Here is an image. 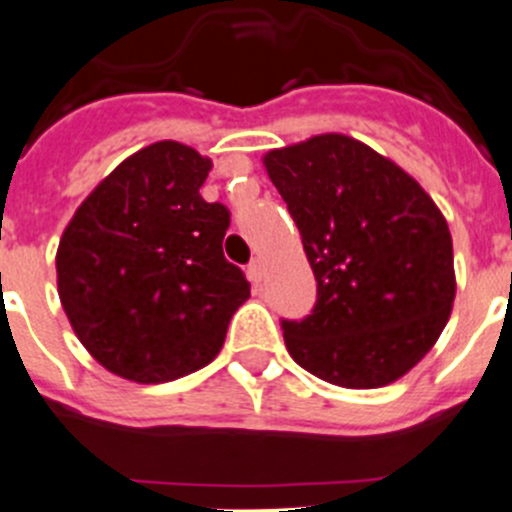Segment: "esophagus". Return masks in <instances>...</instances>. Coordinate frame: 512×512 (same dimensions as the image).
Returning a JSON list of instances; mask_svg holds the SVG:
<instances>
[{"label": "esophagus", "mask_w": 512, "mask_h": 512, "mask_svg": "<svg viewBox=\"0 0 512 512\" xmlns=\"http://www.w3.org/2000/svg\"><path fill=\"white\" fill-rule=\"evenodd\" d=\"M262 275H265V267H262L260 260H252L250 267H247V277H250L252 285H260Z\"/></svg>", "instance_id": "obj_1"}]
</instances>
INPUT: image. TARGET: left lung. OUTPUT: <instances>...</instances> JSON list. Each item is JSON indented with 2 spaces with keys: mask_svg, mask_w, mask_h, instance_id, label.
I'll return each mask as SVG.
<instances>
[{
  "mask_svg": "<svg viewBox=\"0 0 512 512\" xmlns=\"http://www.w3.org/2000/svg\"><path fill=\"white\" fill-rule=\"evenodd\" d=\"M262 162L317 280L312 315L282 320L292 360L350 390L400 380L453 310L443 212L403 167L337 132L270 150Z\"/></svg>",
  "mask_w": 512,
  "mask_h": 512,
  "instance_id": "left-lung-1",
  "label": "left lung"
}]
</instances>
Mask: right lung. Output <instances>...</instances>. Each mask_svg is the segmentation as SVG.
Segmentation results:
<instances>
[{"label":"right lung","instance_id":"1","mask_svg":"<svg viewBox=\"0 0 512 512\" xmlns=\"http://www.w3.org/2000/svg\"><path fill=\"white\" fill-rule=\"evenodd\" d=\"M212 170L162 140L119 162L64 227L57 290L74 335L114 375L167 382L215 360L250 297L222 255L230 212L205 202Z\"/></svg>","mask_w":512,"mask_h":512}]
</instances>
